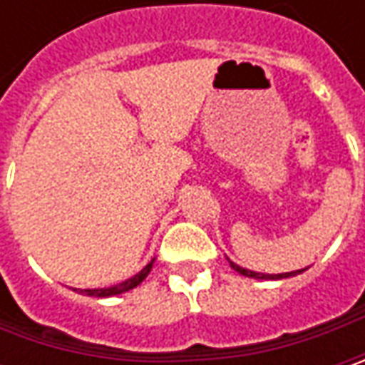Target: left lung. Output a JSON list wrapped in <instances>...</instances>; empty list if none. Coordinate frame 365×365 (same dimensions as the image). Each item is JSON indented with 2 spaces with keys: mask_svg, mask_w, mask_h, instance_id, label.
Instances as JSON below:
<instances>
[{
  "mask_svg": "<svg viewBox=\"0 0 365 365\" xmlns=\"http://www.w3.org/2000/svg\"><path fill=\"white\" fill-rule=\"evenodd\" d=\"M230 266H232L235 272H240L242 276H247V278H258V280H282V278H290V276H297V274L304 272L307 268L302 270H292V272H282V274H262V272H254V270H247V268H242L237 266L235 262L230 259Z\"/></svg>",
  "mask_w": 365,
  "mask_h": 365,
  "instance_id": "left-lung-1",
  "label": "left lung"
}]
</instances>
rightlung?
Instances as JSON below:
<instances>
[{
	"instance_id": "add662e5",
	"label": "right lung",
	"mask_w": 365,
	"mask_h": 365,
	"mask_svg": "<svg viewBox=\"0 0 365 365\" xmlns=\"http://www.w3.org/2000/svg\"><path fill=\"white\" fill-rule=\"evenodd\" d=\"M152 264H154V259L146 264L142 270L138 274H133L132 278H128V280H123L120 284H113V287H107V288H73V290H77L78 294H85V297H95V299H106V297H115V294H121V292H128V290H132L135 288L144 278H146L150 270H152Z\"/></svg>"
}]
</instances>
